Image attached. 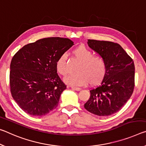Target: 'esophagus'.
Returning <instances> with one entry per match:
<instances>
[{"label":"esophagus","mask_w":146,"mask_h":146,"mask_svg":"<svg viewBox=\"0 0 146 146\" xmlns=\"http://www.w3.org/2000/svg\"><path fill=\"white\" fill-rule=\"evenodd\" d=\"M70 87L72 88V89L75 90H77V91H79V90H80L81 89L80 87H74V86H70Z\"/></svg>","instance_id":"esophagus-1"}]
</instances>
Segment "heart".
Returning a JSON list of instances; mask_svg holds the SVG:
<instances>
[{"label":"heart","instance_id":"b5f03b06","mask_svg":"<svg viewBox=\"0 0 146 146\" xmlns=\"http://www.w3.org/2000/svg\"><path fill=\"white\" fill-rule=\"evenodd\" d=\"M72 54L80 64L77 74L68 75L64 78V82L71 85L83 86L90 83L91 85L98 84L106 76L107 65L104 59L94 53L84 46H80L73 50ZM56 68L57 72L62 76L68 73L67 57L61 54L57 59Z\"/></svg>","mask_w":146,"mask_h":146}]
</instances>
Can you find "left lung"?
<instances>
[{
    "instance_id": "8db88e82",
    "label": "left lung",
    "mask_w": 146,
    "mask_h": 146,
    "mask_svg": "<svg viewBox=\"0 0 146 146\" xmlns=\"http://www.w3.org/2000/svg\"><path fill=\"white\" fill-rule=\"evenodd\" d=\"M88 45L104 59L106 76L99 87L90 90L84 107L95 115L107 116L122 108L135 87V64L120 44L111 41L88 40Z\"/></svg>"
}]
</instances>
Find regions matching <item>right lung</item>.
<instances>
[{"instance_id": "1", "label": "right lung", "mask_w": 146, "mask_h": 146, "mask_svg": "<svg viewBox=\"0 0 146 146\" xmlns=\"http://www.w3.org/2000/svg\"><path fill=\"white\" fill-rule=\"evenodd\" d=\"M73 45L67 38H44L25 45L14 55L10 64V91L25 113L42 116L56 108L66 86L57 74L56 63Z\"/></svg>"}]
</instances>
